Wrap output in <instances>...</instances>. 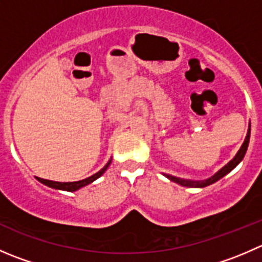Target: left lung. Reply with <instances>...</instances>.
Wrapping results in <instances>:
<instances>
[{
	"instance_id": "8db88e82",
	"label": "left lung",
	"mask_w": 262,
	"mask_h": 262,
	"mask_svg": "<svg viewBox=\"0 0 262 262\" xmlns=\"http://www.w3.org/2000/svg\"><path fill=\"white\" fill-rule=\"evenodd\" d=\"M250 134H251V124H248V129H247V134H246L245 142L242 143V146L238 149V152L236 153V156H234V157L232 158V160L229 161V162L227 163L226 166H223L221 170L216 171V172L214 173L212 178H208V179H205V180H187V179L176 178V176L168 175V173H163V175H165L166 178L168 179V180L176 182V184L181 185V186L200 187V189H202V187L208 186V185H212V184H214V182L221 180V179L223 178V176H226L227 173L231 172V171L233 170V168L236 167V166L238 165V163L241 162L242 160H244V157L246 155V150H247V147H248V142H250Z\"/></svg>"
}]
</instances>
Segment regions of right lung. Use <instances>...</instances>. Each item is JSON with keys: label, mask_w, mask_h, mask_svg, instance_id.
Instances as JSON below:
<instances>
[{"label": "right lung", "mask_w": 262, "mask_h": 262, "mask_svg": "<svg viewBox=\"0 0 262 262\" xmlns=\"http://www.w3.org/2000/svg\"><path fill=\"white\" fill-rule=\"evenodd\" d=\"M110 163H112V158H110L109 162H107L106 165H105L104 167H102L101 170L99 171V172L94 173V175L90 176V178L83 179V180H80V181H73V182H58V181L46 180V179H40V178H35V179H36V180H38L39 182H41V184L46 185V186L52 187V189L63 190V191H77V190H80L81 187L87 186V185H89V184H91V182H94L95 180H97V179H99L100 176L104 175V172L107 170V167H109V166H110Z\"/></svg>", "instance_id": "add662e5"}]
</instances>
